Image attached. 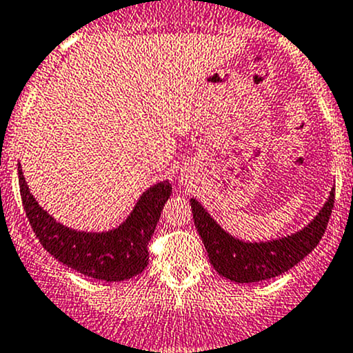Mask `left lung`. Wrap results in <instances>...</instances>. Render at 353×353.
<instances>
[{
    "label": "left lung",
    "instance_id": "left-lung-1",
    "mask_svg": "<svg viewBox=\"0 0 353 353\" xmlns=\"http://www.w3.org/2000/svg\"><path fill=\"white\" fill-rule=\"evenodd\" d=\"M193 222L205 245L208 259L215 271L223 278L236 283H259L276 278L288 269L296 266L318 245L327 230L335 188L330 193L320 214L299 232L271 242H242L227 234L208 212L190 200Z\"/></svg>",
    "mask_w": 353,
    "mask_h": 353
}]
</instances>
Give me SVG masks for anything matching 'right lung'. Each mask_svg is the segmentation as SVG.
<instances>
[{
    "label": "right lung",
    "mask_w": 353,
    "mask_h": 353,
    "mask_svg": "<svg viewBox=\"0 0 353 353\" xmlns=\"http://www.w3.org/2000/svg\"><path fill=\"white\" fill-rule=\"evenodd\" d=\"M23 208L40 244L55 259L101 281H124L148 266V244L160 221L172 185L160 181L143 193L126 222L109 232H81L55 221L30 193L18 165Z\"/></svg>",
    "instance_id": "right-lung-1"
}]
</instances>
